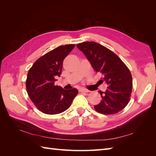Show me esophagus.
<instances>
[{
  "mask_svg": "<svg viewBox=\"0 0 156 156\" xmlns=\"http://www.w3.org/2000/svg\"><path fill=\"white\" fill-rule=\"evenodd\" d=\"M79 90H80V92H89V90H88L87 89H85L84 88H81V89H79Z\"/></svg>",
  "mask_w": 156,
  "mask_h": 156,
  "instance_id": "esophagus-1",
  "label": "esophagus"
}]
</instances>
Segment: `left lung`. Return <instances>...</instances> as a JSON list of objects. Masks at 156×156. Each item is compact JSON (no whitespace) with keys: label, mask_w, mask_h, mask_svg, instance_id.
Listing matches in <instances>:
<instances>
[{"label":"left lung","mask_w":156,"mask_h":156,"mask_svg":"<svg viewBox=\"0 0 156 156\" xmlns=\"http://www.w3.org/2000/svg\"><path fill=\"white\" fill-rule=\"evenodd\" d=\"M90 63L93 69L103 75L99 81L105 83V92L100 94L102 100L94 105L95 110L105 115L119 112L129 103L132 90V76L129 69L115 53L95 41L77 45Z\"/></svg>","instance_id":"left-lung-1"}]
</instances>
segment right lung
Returning a JSON list of instances; mask_svg holds the SVG:
<instances>
[{
  "mask_svg": "<svg viewBox=\"0 0 156 156\" xmlns=\"http://www.w3.org/2000/svg\"><path fill=\"white\" fill-rule=\"evenodd\" d=\"M74 44L60 45L37 59L28 72L26 88L30 100L41 112L56 115L67 110L77 95L76 88L65 90L55 85L62 73L64 58Z\"/></svg>",
  "mask_w": 156,
  "mask_h": 156,
  "instance_id": "add662e5",
  "label": "right lung"
}]
</instances>
